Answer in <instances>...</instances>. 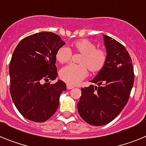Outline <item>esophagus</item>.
I'll return each mask as SVG.
<instances>
[{"label": "esophagus", "instance_id": "1", "mask_svg": "<svg viewBox=\"0 0 146 146\" xmlns=\"http://www.w3.org/2000/svg\"><path fill=\"white\" fill-rule=\"evenodd\" d=\"M73 86H72V85H70V84H67V89H68V90H71V89H73Z\"/></svg>", "mask_w": 146, "mask_h": 146}]
</instances>
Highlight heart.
<instances>
[{
	"label": "heart",
	"mask_w": 146,
	"mask_h": 146,
	"mask_svg": "<svg viewBox=\"0 0 146 146\" xmlns=\"http://www.w3.org/2000/svg\"><path fill=\"white\" fill-rule=\"evenodd\" d=\"M73 50L82 56L78 59L79 65L70 64L62 68L59 72L61 79L70 85H76L87 76L89 70L91 73H98L104 68L107 55L104 50L97 48L95 43L88 40L75 42ZM72 56L71 50L68 46L59 48L56 54V59L60 63L69 62Z\"/></svg>",
	"instance_id": "b5f03b06"
}]
</instances>
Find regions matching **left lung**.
Wrapping results in <instances>:
<instances>
[{
	"instance_id": "obj_1",
	"label": "left lung",
	"mask_w": 146,
	"mask_h": 146,
	"mask_svg": "<svg viewBox=\"0 0 146 146\" xmlns=\"http://www.w3.org/2000/svg\"><path fill=\"white\" fill-rule=\"evenodd\" d=\"M107 59L104 68L90 82L98 86L82 88L77 104L81 117L92 126H104L113 120L129 101L134 84L132 62L126 48L104 35Z\"/></svg>"
}]
</instances>
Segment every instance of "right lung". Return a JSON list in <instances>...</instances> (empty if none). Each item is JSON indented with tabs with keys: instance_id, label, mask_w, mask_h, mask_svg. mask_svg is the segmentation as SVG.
Wrapping results in <instances>:
<instances>
[{
	"instance_id": "add662e5",
	"label": "right lung",
	"mask_w": 146,
	"mask_h": 146,
	"mask_svg": "<svg viewBox=\"0 0 146 146\" xmlns=\"http://www.w3.org/2000/svg\"><path fill=\"white\" fill-rule=\"evenodd\" d=\"M65 44L53 32L36 33L23 39L9 64L10 94L20 113L34 122H45L57 110L66 84L58 80L56 54ZM48 81L44 84L42 82Z\"/></svg>"
}]
</instances>
